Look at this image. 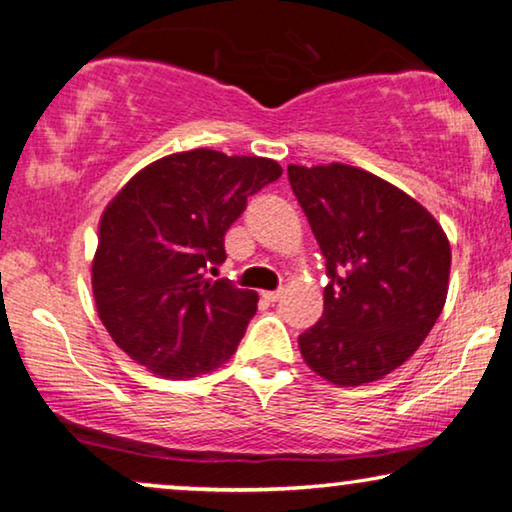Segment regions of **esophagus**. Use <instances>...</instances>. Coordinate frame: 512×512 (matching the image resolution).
<instances>
[{"mask_svg":"<svg viewBox=\"0 0 512 512\" xmlns=\"http://www.w3.org/2000/svg\"><path fill=\"white\" fill-rule=\"evenodd\" d=\"M261 296H263L265 300H268V303H277V300L284 296V291H282V289H279V291H263Z\"/></svg>","mask_w":512,"mask_h":512,"instance_id":"esophagus-1","label":"esophagus"}]
</instances>
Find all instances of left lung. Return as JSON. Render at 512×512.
<instances>
[{
	"mask_svg": "<svg viewBox=\"0 0 512 512\" xmlns=\"http://www.w3.org/2000/svg\"><path fill=\"white\" fill-rule=\"evenodd\" d=\"M289 181L331 279L324 314L298 338L300 354L338 387L382 380L443 312L450 240L415 198L361 167L289 165Z\"/></svg>",
	"mask_w": 512,
	"mask_h": 512,
	"instance_id": "left-lung-1",
	"label": "left lung"
}]
</instances>
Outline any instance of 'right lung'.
Here are the masks:
<instances>
[{
  "mask_svg": "<svg viewBox=\"0 0 512 512\" xmlns=\"http://www.w3.org/2000/svg\"><path fill=\"white\" fill-rule=\"evenodd\" d=\"M282 177L270 158L212 149L172 153L139 170L104 207L93 296L111 340L153 375L188 380L235 354L258 293L207 270L247 198Z\"/></svg>",
  "mask_w": 512,
  "mask_h": 512,
  "instance_id": "1",
  "label": "right lung"
}]
</instances>
